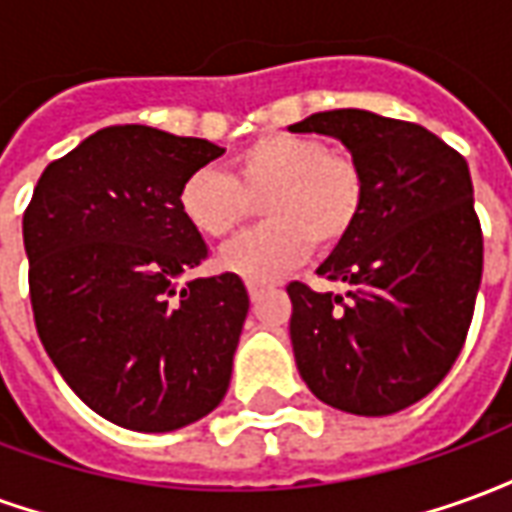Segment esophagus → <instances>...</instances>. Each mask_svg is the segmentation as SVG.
<instances>
[{"label":"esophagus","mask_w":512,"mask_h":512,"mask_svg":"<svg viewBox=\"0 0 512 512\" xmlns=\"http://www.w3.org/2000/svg\"><path fill=\"white\" fill-rule=\"evenodd\" d=\"M260 296H263V288H260V285H249V299L257 301Z\"/></svg>","instance_id":"1"}]
</instances>
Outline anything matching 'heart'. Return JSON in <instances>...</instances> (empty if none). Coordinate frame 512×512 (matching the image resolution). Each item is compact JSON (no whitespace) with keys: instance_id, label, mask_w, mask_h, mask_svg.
Returning <instances> with one entry per match:
<instances>
[{"instance_id":"b5f03b06","label":"heart","mask_w":512,"mask_h":512,"mask_svg":"<svg viewBox=\"0 0 512 512\" xmlns=\"http://www.w3.org/2000/svg\"><path fill=\"white\" fill-rule=\"evenodd\" d=\"M260 200L268 222L219 255V266L246 282H271L299 266L312 244L332 249L348 238L365 208V175L321 139L268 134L235 153L230 175L202 167L178 194L191 230L213 241L233 235Z\"/></svg>"}]
</instances>
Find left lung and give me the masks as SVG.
Returning a JSON list of instances; mask_svg holds the SVG:
<instances>
[{
    "mask_svg": "<svg viewBox=\"0 0 512 512\" xmlns=\"http://www.w3.org/2000/svg\"><path fill=\"white\" fill-rule=\"evenodd\" d=\"M340 139L365 175V208L318 274L345 296L290 282V343L326 406L386 417L433 392L472 323L483 233L461 153L417 123L334 109L288 126Z\"/></svg>",
    "mask_w": 512,
    "mask_h": 512,
    "instance_id": "8db88e82",
    "label": "left lung"
}]
</instances>
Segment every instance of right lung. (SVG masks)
<instances>
[{"instance_id":"right-lung-1","label":"right lung","mask_w":512,"mask_h":512,"mask_svg":"<svg viewBox=\"0 0 512 512\" xmlns=\"http://www.w3.org/2000/svg\"><path fill=\"white\" fill-rule=\"evenodd\" d=\"M224 147L109 126L40 175L24 213L40 343L84 406L167 433L222 403L249 296L238 274L189 279L208 246L183 219V180Z\"/></svg>"}]
</instances>
